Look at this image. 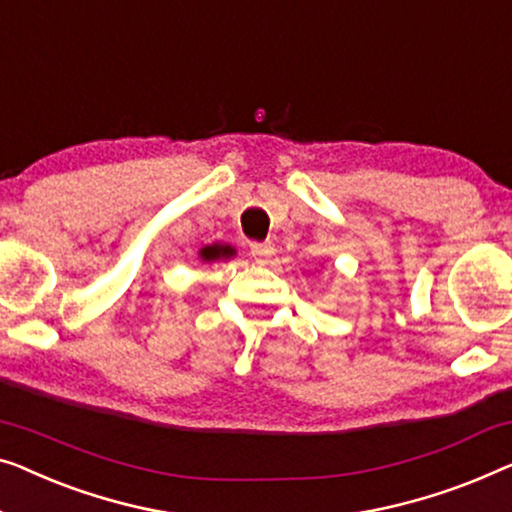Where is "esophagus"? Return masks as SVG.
<instances>
[{
    "label": "esophagus",
    "mask_w": 512,
    "mask_h": 512,
    "mask_svg": "<svg viewBox=\"0 0 512 512\" xmlns=\"http://www.w3.org/2000/svg\"><path fill=\"white\" fill-rule=\"evenodd\" d=\"M272 254H274V247L270 242H254V244H251V256H254L256 263L265 265L270 261Z\"/></svg>",
    "instance_id": "esophagus-1"
}]
</instances>
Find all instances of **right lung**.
<instances>
[{"instance_id":"obj_1","label":"right lung","mask_w":512,"mask_h":512,"mask_svg":"<svg viewBox=\"0 0 512 512\" xmlns=\"http://www.w3.org/2000/svg\"><path fill=\"white\" fill-rule=\"evenodd\" d=\"M231 254H233L231 247H221V244H212V247L201 249V258L205 263L219 261V258H228Z\"/></svg>"}]
</instances>
